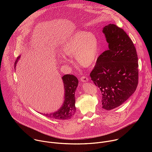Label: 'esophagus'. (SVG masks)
<instances>
[{"label": "esophagus", "instance_id": "34e87169", "mask_svg": "<svg viewBox=\"0 0 152 152\" xmlns=\"http://www.w3.org/2000/svg\"><path fill=\"white\" fill-rule=\"evenodd\" d=\"M80 81L81 82H82L83 83V82H87L88 80V78L86 77V76H82L81 78H80Z\"/></svg>", "mask_w": 152, "mask_h": 152}]
</instances>
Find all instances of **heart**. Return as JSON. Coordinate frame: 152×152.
<instances>
[{
    "instance_id": "heart-1",
    "label": "heart",
    "mask_w": 152,
    "mask_h": 152,
    "mask_svg": "<svg viewBox=\"0 0 152 152\" xmlns=\"http://www.w3.org/2000/svg\"><path fill=\"white\" fill-rule=\"evenodd\" d=\"M99 52V42L94 34L77 31L65 42L61 53L63 56H75L80 66L91 67L97 62Z\"/></svg>"
}]
</instances>
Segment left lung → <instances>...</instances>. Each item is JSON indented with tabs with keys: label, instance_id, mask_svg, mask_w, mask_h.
<instances>
[{
	"label": "left lung",
	"instance_id": "obj_1",
	"mask_svg": "<svg viewBox=\"0 0 152 152\" xmlns=\"http://www.w3.org/2000/svg\"><path fill=\"white\" fill-rule=\"evenodd\" d=\"M108 50L99 57L90 73L102 94V107L111 110L122 104L135 92L138 83L136 49L123 29L109 24L103 28Z\"/></svg>",
	"mask_w": 152,
	"mask_h": 152
}]
</instances>
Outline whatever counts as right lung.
Instances as JSON below:
<instances>
[{"mask_svg":"<svg viewBox=\"0 0 152 152\" xmlns=\"http://www.w3.org/2000/svg\"><path fill=\"white\" fill-rule=\"evenodd\" d=\"M20 55L17 58L14 69L20 58ZM64 88V100L59 109L49 114H41L49 118L56 120H69L72 118L76 113L75 91L78 86L79 81L76 77L71 75H66L62 77Z\"/></svg>","mask_w":152,"mask_h":152,"instance_id":"right-lung-1","label":"right lung"}]
</instances>
